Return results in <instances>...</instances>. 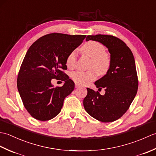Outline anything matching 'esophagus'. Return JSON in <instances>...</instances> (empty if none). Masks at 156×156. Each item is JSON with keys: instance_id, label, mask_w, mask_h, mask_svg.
Instances as JSON below:
<instances>
[{"instance_id": "esophagus-1", "label": "esophagus", "mask_w": 156, "mask_h": 156, "mask_svg": "<svg viewBox=\"0 0 156 156\" xmlns=\"http://www.w3.org/2000/svg\"><path fill=\"white\" fill-rule=\"evenodd\" d=\"M80 87V84H77V83H75V87H76V88H79Z\"/></svg>"}]
</instances>
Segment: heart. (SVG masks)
Returning <instances> with one entry per match:
<instances>
[{
  "label": "heart",
  "instance_id": "1",
  "mask_svg": "<svg viewBox=\"0 0 156 156\" xmlns=\"http://www.w3.org/2000/svg\"><path fill=\"white\" fill-rule=\"evenodd\" d=\"M82 51L91 58L89 64L90 69L87 71L77 70L71 74V78L78 84H87L97 77L98 74L103 76L109 70L111 64V58L105 52V48L101 43L88 41L83 45ZM76 64V54L74 51L69 53L66 59V66L72 69Z\"/></svg>",
  "mask_w": 156,
  "mask_h": 156
}]
</instances>
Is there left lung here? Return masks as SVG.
Wrapping results in <instances>:
<instances>
[{"label":"left lung","instance_id":"obj_1","mask_svg":"<svg viewBox=\"0 0 156 156\" xmlns=\"http://www.w3.org/2000/svg\"><path fill=\"white\" fill-rule=\"evenodd\" d=\"M86 40L101 43L111 54V64L107 74L94 82L101 95L87 88L83 101L86 111L97 120L109 122L117 120L127 111L137 94L138 78L133 53L120 39L112 35H88Z\"/></svg>","mask_w":156,"mask_h":156}]
</instances>
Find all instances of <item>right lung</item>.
Returning a JSON list of instances; mask_svg holds the SVG:
<instances>
[{"label": "right lung", "instance_id": "add662e5", "mask_svg": "<svg viewBox=\"0 0 156 156\" xmlns=\"http://www.w3.org/2000/svg\"><path fill=\"white\" fill-rule=\"evenodd\" d=\"M86 35L53 33L38 39L27 51L17 77V88L23 105L33 117L48 121L61 111L65 98L74 89V82L62 70L66 59L80 45ZM55 78L65 83L54 88Z\"/></svg>", "mask_w": 156, "mask_h": 156}]
</instances>
